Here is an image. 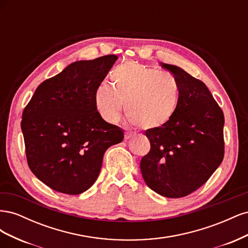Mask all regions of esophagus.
<instances>
[{
    "mask_svg": "<svg viewBox=\"0 0 248 248\" xmlns=\"http://www.w3.org/2000/svg\"><path fill=\"white\" fill-rule=\"evenodd\" d=\"M133 137V133L131 132H125V140H129Z\"/></svg>",
    "mask_w": 248,
    "mask_h": 248,
    "instance_id": "1",
    "label": "esophagus"
}]
</instances>
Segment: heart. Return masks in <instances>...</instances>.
<instances>
[{"label":"heart","instance_id":"heart-1","mask_svg":"<svg viewBox=\"0 0 248 248\" xmlns=\"http://www.w3.org/2000/svg\"><path fill=\"white\" fill-rule=\"evenodd\" d=\"M110 80L111 86L102 82L94 91L96 110L109 124L119 121L124 104L129 123L160 128L175 116L181 101V85L174 74L138 62L118 65Z\"/></svg>","mask_w":248,"mask_h":248}]
</instances>
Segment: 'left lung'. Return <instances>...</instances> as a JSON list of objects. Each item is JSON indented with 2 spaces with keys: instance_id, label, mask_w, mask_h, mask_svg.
<instances>
[{
  "instance_id": "1",
  "label": "left lung",
  "mask_w": 248,
  "mask_h": 248,
  "mask_svg": "<svg viewBox=\"0 0 248 248\" xmlns=\"http://www.w3.org/2000/svg\"><path fill=\"white\" fill-rule=\"evenodd\" d=\"M181 85L175 116L146 130L151 149L140 160L146 184L162 197L182 198L205 184L223 159L224 117L204 82L175 65L161 63Z\"/></svg>"
}]
</instances>
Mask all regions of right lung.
Returning a JSON list of instances; mask_svg holds the SVG:
<instances>
[{
  "mask_svg": "<svg viewBox=\"0 0 248 248\" xmlns=\"http://www.w3.org/2000/svg\"><path fill=\"white\" fill-rule=\"evenodd\" d=\"M118 60L108 55L73 62L38 86L22 112L21 131L30 170L51 189L88 190L99 176L104 152L124 139L100 117L94 91Z\"/></svg>",
  "mask_w": 248,
  "mask_h": 248,
  "instance_id": "add662e5",
  "label": "right lung"
}]
</instances>
